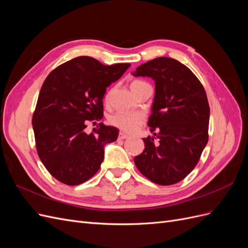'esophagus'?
I'll list each match as a JSON object with an SVG mask.
<instances>
[{
	"label": "esophagus",
	"instance_id": "obj_1",
	"mask_svg": "<svg viewBox=\"0 0 248 248\" xmlns=\"http://www.w3.org/2000/svg\"><path fill=\"white\" fill-rule=\"evenodd\" d=\"M118 139L119 140H126V139H128V136H127V134H125L124 132L120 131L119 132V136H118Z\"/></svg>",
	"mask_w": 248,
	"mask_h": 248
}]
</instances>
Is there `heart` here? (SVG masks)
<instances>
[{"label":"heart","mask_w":248,"mask_h":248,"mask_svg":"<svg viewBox=\"0 0 248 248\" xmlns=\"http://www.w3.org/2000/svg\"><path fill=\"white\" fill-rule=\"evenodd\" d=\"M144 81L141 80H133L131 82V89L137 87L140 84H142ZM109 95L107 96V100H108ZM109 123L117 127L120 130H122L127 133H133L139 130L140 127L144 124L145 122V117L140 112L138 111H120L116 112V114L111 115L109 117Z\"/></svg>","instance_id":"heart-1"}]
</instances>
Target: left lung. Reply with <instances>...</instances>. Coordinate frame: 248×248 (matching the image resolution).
Wrapping results in <instances>:
<instances>
[{"label": "left lung", "mask_w": 248, "mask_h": 248, "mask_svg": "<svg viewBox=\"0 0 248 248\" xmlns=\"http://www.w3.org/2000/svg\"><path fill=\"white\" fill-rule=\"evenodd\" d=\"M133 74L152 78L156 86L148 121L155 137L142 139L145 149L134 157V163L152 182L176 184L196 168L208 142L210 108L206 91L188 67L171 58L151 60Z\"/></svg>", "instance_id": "8db88e82"}]
</instances>
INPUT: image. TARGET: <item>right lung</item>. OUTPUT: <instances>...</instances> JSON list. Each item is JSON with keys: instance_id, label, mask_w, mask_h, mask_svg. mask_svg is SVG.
Segmentation results:
<instances>
[{"instance_id": "right-lung-1", "label": "right lung", "mask_w": 248, "mask_h": 248, "mask_svg": "<svg viewBox=\"0 0 248 248\" xmlns=\"http://www.w3.org/2000/svg\"><path fill=\"white\" fill-rule=\"evenodd\" d=\"M130 64L106 66L91 57H78L52 70L44 80L32 118L37 153L58 181L78 185L98 171L104 145L119 130L99 123L91 133L89 122L103 117V95Z\"/></svg>"}]
</instances>
